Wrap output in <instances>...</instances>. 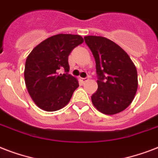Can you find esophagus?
I'll list each match as a JSON object with an SVG mask.
<instances>
[{"instance_id":"esophagus-1","label":"esophagus","mask_w":158,"mask_h":158,"mask_svg":"<svg viewBox=\"0 0 158 158\" xmlns=\"http://www.w3.org/2000/svg\"><path fill=\"white\" fill-rule=\"evenodd\" d=\"M88 80H89L88 78H80V81H81L82 83H85V82H87Z\"/></svg>"}]
</instances>
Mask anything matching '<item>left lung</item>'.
<instances>
[{
    "label": "left lung",
    "instance_id": "1",
    "mask_svg": "<svg viewBox=\"0 0 158 158\" xmlns=\"http://www.w3.org/2000/svg\"><path fill=\"white\" fill-rule=\"evenodd\" d=\"M96 61L98 88L92 102L100 112L115 115L129 106L138 89L137 69L129 55L110 39L85 36Z\"/></svg>",
    "mask_w": 158,
    "mask_h": 158
}]
</instances>
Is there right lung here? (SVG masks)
I'll return each instance as SVG.
<instances>
[{
  "label": "right lung",
  "mask_w": 158,
  "mask_h": 158,
  "mask_svg": "<svg viewBox=\"0 0 158 158\" xmlns=\"http://www.w3.org/2000/svg\"><path fill=\"white\" fill-rule=\"evenodd\" d=\"M83 43L80 35L60 33L43 41L29 53L24 80L31 98L40 109L56 111L69 103L79 82L75 77L59 71H69V53Z\"/></svg>",
  "instance_id": "1"
}]
</instances>
